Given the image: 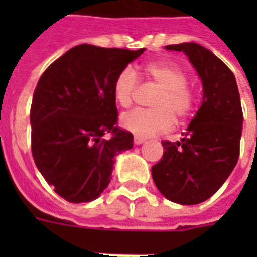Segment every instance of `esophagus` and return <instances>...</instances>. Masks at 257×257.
Listing matches in <instances>:
<instances>
[{"label": "esophagus", "instance_id": "obj_1", "mask_svg": "<svg viewBox=\"0 0 257 257\" xmlns=\"http://www.w3.org/2000/svg\"><path fill=\"white\" fill-rule=\"evenodd\" d=\"M134 142H135V145H142V143H145L146 142V138H142V136H135L134 138Z\"/></svg>", "mask_w": 257, "mask_h": 257}]
</instances>
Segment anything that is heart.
<instances>
[{"mask_svg":"<svg viewBox=\"0 0 257 257\" xmlns=\"http://www.w3.org/2000/svg\"><path fill=\"white\" fill-rule=\"evenodd\" d=\"M146 78L158 88L151 99L153 108L132 110L121 115L123 128L138 135H151L167 132L173 125V118L183 122L191 117L195 108V96L187 86V75L176 64L168 62H154L145 67ZM139 89V79L132 67L118 73L114 81V97L121 107H131Z\"/></svg>","mask_w":257,"mask_h":257,"instance_id":"obj_1","label":"heart"}]
</instances>
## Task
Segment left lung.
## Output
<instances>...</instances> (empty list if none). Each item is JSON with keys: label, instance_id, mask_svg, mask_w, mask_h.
Segmentation results:
<instances>
[{"label": "left lung", "instance_id": "left-lung-1", "mask_svg": "<svg viewBox=\"0 0 257 257\" xmlns=\"http://www.w3.org/2000/svg\"><path fill=\"white\" fill-rule=\"evenodd\" d=\"M184 52L202 81V103L183 138L164 140V156L151 168L160 193L172 202L195 205L210 198L230 176L239 157L242 108L230 68L195 42L167 45Z\"/></svg>", "mask_w": 257, "mask_h": 257}]
</instances>
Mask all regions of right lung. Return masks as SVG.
<instances>
[{
	"instance_id": "obj_1",
	"label": "right lung",
	"mask_w": 257,
	"mask_h": 257,
	"mask_svg": "<svg viewBox=\"0 0 257 257\" xmlns=\"http://www.w3.org/2000/svg\"><path fill=\"white\" fill-rule=\"evenodd\" d=\"M143 52L81 44L55 60L37 84L30 110L33 158L68 202L97 198L111 180L115 156L134 147V135L117 125L114 81Z\"/></svg>"
}]
</instances>
